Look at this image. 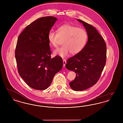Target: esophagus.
<instances>
[{
  "label": "esophagus",
  "instance_id": "obj_1",
  "mask_svg": "<svg viewBox=\"0 0 123 123\" xmlns=\"http://www.w3.org/2000/svg\"><path fill=\"white\" fill-rule=\"evenodd\" d=\"M66 63V59H63V66H64V67H65Z\"/></svg>",
  "mask_w": 123,
  "mask_h": 123
}]
</instances>
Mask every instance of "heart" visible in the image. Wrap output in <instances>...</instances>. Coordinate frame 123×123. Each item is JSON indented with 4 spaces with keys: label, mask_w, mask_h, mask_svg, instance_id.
Returning a JSON list of instances; mask_svg holds the SVG:
<instances>
[{
    "label": "heart",
    "mask_w": 123,
    "mask_h": 123,
    "mask_svg": "<svg viewBox=\"0 0 123 123\" xmlns=\"http://www.w3.org/2000/svg\"><path fill=\"white\" fill-rule=\"evenodd\" d=\"M47 38L50 44L54 47H57L61 40H63L64 45L55 50L54 53L64 58L70 53L75 55L82 51L86 45L88 34L84 29L65 24L59 27L58 33L50 30Z\"/></svg>",
    "instance_id": "obj_1"
}]
</instances>
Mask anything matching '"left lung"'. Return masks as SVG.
I'll use <instances>...</instances> for the list:
<instances>
[{
	"label": "left lung",
	"mask_w": 123,
	"mask_h": 123,
	"mask_svg": "<svg viewBox=\"0 0 123 123\" xmlns=\"http://www.w3.org/2000/svg\"><path fill=\"white\" fill-rule=\"evenodd\" d=\"M87 31L88 41L80 53L68 59L66 68L76 73L69 83L75 91H82L98 82L106 63V46L103 37L92 25L80 19Z\"/></svg>",
	"instance_id": "obj_1"
}]
</instances>
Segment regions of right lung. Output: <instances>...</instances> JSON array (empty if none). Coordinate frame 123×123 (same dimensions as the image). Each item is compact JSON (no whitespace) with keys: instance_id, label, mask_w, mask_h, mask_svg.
I'll list each match as a JSON object with an SVG mask.
<instances>
[{"instance_id":"add662e5","label":"right lung","mask_w":123,"mask_h":123,"mask_svg":"<svg viewBox=\"0 0 123 123\" xmlns=\"http://www.w3.org/2000/svg\"><path fill=\"white\" fill-rule=\"evenodd\" d=\"M57 19L38 18L28 25L18 38L15 50L18 71L30 87L44 90L51 84L55 75L63 67L59 56L51 58L48 34Z\"/></svg>"}]
</instances>
